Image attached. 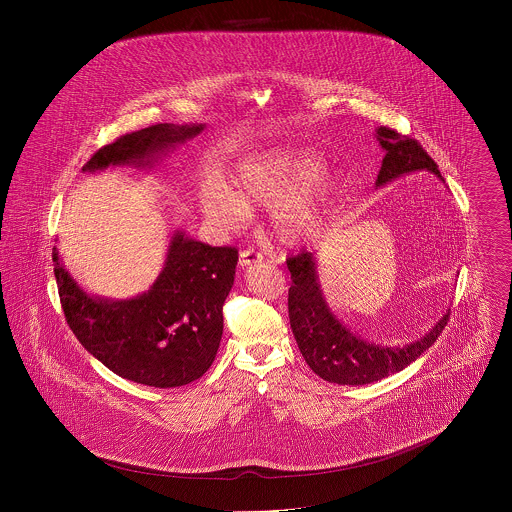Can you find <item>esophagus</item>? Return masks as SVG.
<instances>
[{
    "label": "esophagus",
    "instance_id": "esophagus-1",
    "mask_svg": "<svg viewBox=\"0 0 512 512\" xmlns=\"http://www.w3.org/2000/svg\"><path fill=\"white\" fill-rule=\"evenodd\" d=\"M259 263H263V255L261 253H257L253 249H244L240 253V267H251V265H259Z\"/></svg>",
    "mask_w": 512,
    "mask_h": 512
}]
</instances>
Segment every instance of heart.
Returning a JSON list of instances; mask_svg holds the SVG:
<instances>
[{"label":"heart","instance_id":"b5f03b06","mask_svg":"<svg viewBox=\"0 0 512 512\" xmlns=\"http://www.w3.org/2000/svg\"><path fill=\"white\" fill-rule=\"evenodd\" d=\"M324 161L311 149H280L242 161L201 199L205 219L222 230L240 228L249 220V207L272 209V230L280 242L301 245L320 230V205L332 180L319 178Z\"/></svg>","mask_w":512,"mask_h":512}]
</instances>
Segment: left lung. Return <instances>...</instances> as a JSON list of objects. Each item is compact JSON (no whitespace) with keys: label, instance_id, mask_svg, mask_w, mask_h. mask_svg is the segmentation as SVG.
I'll use <instances>...</instances> for the list:
<instances>
[{"label":"left lung","instance_id":"1","mask_svg":"<svg viewBox=\"0 0 512 512\" xmlns=\"http://www.w3.org/2000/svg\"><path fill=\"white\" fill-rule=\"evenodd\" d=\"M376 140L384 149L376 188L386 186L409 172L428 171L441 178L438 165L422 146L388 126L376 128ZM288 270L292 288L288 292V313L297 347L309 368L326 382L341 386H365L395 374L416 361L447 326L449 311L420 340L405 345H378L353 334L332 313L320 282L315 253L303 251L290 257Z\"/></svg>","mask_w":512,"mask_h":512}]
</instances>
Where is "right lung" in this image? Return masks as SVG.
Segmentation results:
<instances>
[{"instance_id":"obj_1","label":"right lung","mask_w":512,"mask_h":512,"mask_svg":"<svg viewBox=\"0 0 512 512\" xmlns=\"http://www.w3.org/2000/svg\"><path fill=\"white\" fill-rule=\"evenodd\" d=\"M203 128L169 122L147 126L101 147L82 171L151 169ZM236 265V247H211L176 230L153 286L130 299H109L84 292L53 247L61 307L76 340L121 378L153 388L186 386L213 365Z\"/></svg>"}]
</instances>
